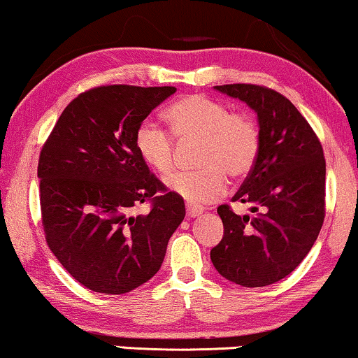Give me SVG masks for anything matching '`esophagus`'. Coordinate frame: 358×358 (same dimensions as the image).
Returning a JSON list of instances; mask_svg holds the SVG:
<instances>
[{
    "label": "esophagus",
    "mask_w": 358,
    "mask_h": 358,
    "mask_svg": "<svg viewBox=\"0 0 358 358\" xmlns=\"http://www.w3.org/2000/svg\"><path fill=\"white\" fill-rule=\"evenodd\" d=\"M203 213H204V208H201V206L186 204V215H188V217H198V215Z\"/></svg>",
    "instance_id": "esophagus-1"
}]
</instances>
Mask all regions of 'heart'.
<instances>
[{"label": "heart", "instance_id": "b5f03b06", "mask_svg": "<svg viewBox=\"0 0 358 358\" xmlns=\"http://www.w3.org/2000/svg\"><path fill=\"white\" fill-rule=\"evenodd\" d=\"M170 131L178 141H199L201 169L178 172L169 188L189 203L219 198L230 178H245L255 169L261 150V131L248 113L231 112L227 103L206 95H188L167 110ZM139 157L160 175L175 169V139L167 129L145 120L136 129Z\"/></svg>", "mask_w": 358, "mask_h": 358}]
</instances>
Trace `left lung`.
Wrapping results in <instances>:
<instances>
[{
    "mask_svg": "<svg viewBox=\"0 0 358 358\" xmlns=\"http://www.w3.org/2000/svg\"><path fill=\"white\" fill-rule=\"evenodd\" d=\"M258 113L261 150L255 169L231 198L251 208L238 215L217 208L224 236L210 250L220 275L243 287L284 279L318 238L326 214V160L318 136L294 103L258 84L215 85Z\"/></svg>",
    "mask_w": 358,
    "mask_h": 358,
    "instance_id": "1",
    "label": "left lung"
}]
</instances>
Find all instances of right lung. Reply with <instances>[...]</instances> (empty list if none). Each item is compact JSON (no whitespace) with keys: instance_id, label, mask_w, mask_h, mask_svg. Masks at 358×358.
<instances>
[{"instance_id":"right-lung-1","label":"right lung","mask_w":358,"mask_h":358,"mask_svg":"<svg viewBox=\"0 0 358 358\" xmlns=\"http://www.w3.org/2000/svg\"><path fill=\"white\" fill-rule=\"evenodd\" d=\"M177 89L113 84L85 90L63 110L38 157L48 248L85 289L120 295L160 269L185 219L183 198L139 157L134 134ZM150 203V213L134 207Z\"/></svg>"}]
</instances>
